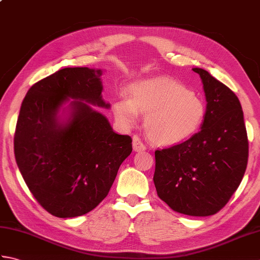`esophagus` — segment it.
I'll list each match as a JSON object with an SVG mask.
<instances>
[{"label":"esophagus","mask_w":260,"mask_h":260,"mask_svg":"<svg viewBox=\"0 0 260 260\" xmlns=\"http://www.w3.org/2000/svg\"><path fill=\"white\" fill-rule=\"evenodd\" d=\"M133 150L135 152H142L146 150V146L143 144V142L140 140L139 136H133Z\"/></svg>","instance_id":"obj_1"}]
</instances>
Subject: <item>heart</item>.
<instances>
[{
	"instance_id": "b5f03b06",
	"label": "heart",
	"mask_w": 260,
	"mask_h": 260,
	"mask_svg": "<svg viewBox=\"0 0 260 260\" xmlns=\"http://www.w3.org/2000/svg\"><path fill=\"white\" fill-rule=\"evenodd\" d=\"M131 98L121 97L113 105L121 124L133 125L145 114L148 139L159 145H178L197 135L207 117V104L181 82L155 78L129 86Z\"/></svg>"
}]
</instances>
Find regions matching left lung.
<instances>
[{"label":"left lung","instance_id":"1","mask_svg":"<svg viewBox=\"0 0 260 260\" xmlns=\"http://www.w3.org/2000/svg\"><path fill=\"white\" fill-rule=\"evenodd\" d=\"M192 70L203 82L206 120L189 141L155 151L153 181L158 198L175 212L207 217L219 212L238 189L249 144L238 97L207 70Z\"/></svg>","mask_w":260,"mask_h":260}]
</instances>
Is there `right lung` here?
<instances>
[{
  "mask_svg": "<svg viewBox=\"0 0 260 260\" xmlns=\"http://www.w3.org/2000/svg\"><path fill=\"white\" fill-rule=\"evenodd\" d=\"M102 75L86 67L60 69L36 82L21 105L15 161L32 196L54 217L95 209L132 153L131 136L116 134L106 117L84 103L109 107L102 99ZM68 96L79 101L72 103L69 123L58 124L57 109Z\"/></svg>",
  "mask_w": 260,
  "mask_h": 260,
  "instance_id": "1",
  "label": "right lung"
}]
</instances>
